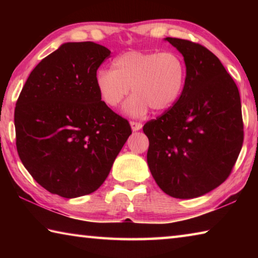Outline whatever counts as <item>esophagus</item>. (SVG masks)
Returning <instances> with one entry per match:
<instances>
[{
	"instance_id": "34e87169",
	"label": "esophagus",
	"mask_w": 258,
	"mask_h": 258,
	"mask_svg": "<svg viewBox=\"0 0 258 258\" xmlns=\"http://www.w3.org/2000/svg\"><path fill=\"white\" fill-rule=\"evenodd\" d=\"M130 125H131V128H132V131H134V132H137V131H140L142 128V124L137 123V121H131Z\"/></svg>"
}]
</instances>
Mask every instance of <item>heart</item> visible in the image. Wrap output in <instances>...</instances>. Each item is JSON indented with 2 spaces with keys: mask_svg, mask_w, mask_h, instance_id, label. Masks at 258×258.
Wrapping results in <instances>:
<instances>
[{
  "mask_svg": "<svg viewBox=\"0 0 258 258\" xmlns=\"http://www.w3.org/2000/svg\"><path fill=\"white\" fill-rule=\"evenodd\" d=\"M185 82V64L177 53L157 51H128L112 61V69H99L95 87L102 101L117 107L134 93L124 106L126 115L145 116L152 108L164 111L181 95Z\"/></svg>",
  "mask_w": 258,
  "mask_h": 258,
  "instance_id": "1",
  "label": "heart"
}]
</instances>
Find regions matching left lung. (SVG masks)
Wrapping results in <instances>:
<instances>
[{
  "label": "left lung",
  "instance_id": "left-lung-1",
  "mask_svg": "<svg viewBox=\"0 0 258 258\" xmlns=\"http://www.w3.org/2000/svg\"><path fill=\"white\" fill-rule=\"evenodd\" d=\"M185 63L184 87L175 104L143 126L147 161L166 195L191 199L230 175L243 141L241 102L220 59L200 44L166 37Z\"/></svg>",
  "mask_w": 258,
  "mask_h": 258
}]
</instances>
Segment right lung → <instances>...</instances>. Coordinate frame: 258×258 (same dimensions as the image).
I'll return each mask as SVG.
<instances>
[{"label":"right lung","mask_w":258,"mask_h":258,"mask_svg":"<svg viewBox=\"0 0 258 258\" xmlns=\"http://www.w3.org/2000/svg\"><path fill=\"white\" fill-rule=\"evenodd\" d=\"M111 52L94 42H68L30 73L15 110L17 150L38 184L63 198L98 190L132 131L95 87Z\"/></svg>","instance_id":"1"}]
</instances>
